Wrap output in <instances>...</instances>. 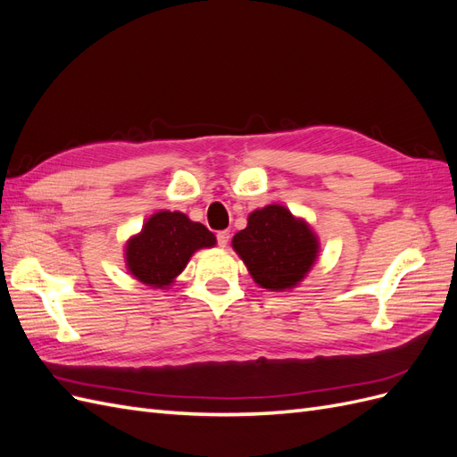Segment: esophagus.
Listing matches in <instances>:
<instances>
[{
  "mask_svg": "<svg viewBox=\"0 0 457 457\" xmlns=\"http://www.w3.org/2000/svg\"><path fill=\"white\" fill-rule=\"evenodd\" d=\"M228 240H230V232H228V230L217 232V242H219L220 247H227V245H228Z\"/></svg>",
  "mask_w": 457,
  "mask_h": 457,
  "instance_id": "obj_1",
  "label": "esophagus"
}]
</instances>
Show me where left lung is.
Listing matches in <instances>:
<instances>
[{"instance_id":"left-lung-1","label":"left lung","mask_w":457,"mask_h":457,"mask_svg":"<svg viewBox=\"0 0 457 457\" xmlns=\"http://www.w3.org/2000/svg\"><path fill=\"white\" fill-rule=\"evenodd\" d=\"M232 250L257 286L286 292L305 280L320 253V240L305 219L270 204L247 215V227L234 234Z\"/></svg>"}]
</instances>
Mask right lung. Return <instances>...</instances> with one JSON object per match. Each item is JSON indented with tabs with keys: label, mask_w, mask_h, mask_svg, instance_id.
<instances>
[{
	"label": "right lung",
	"mask_w": 457,
	"mask_h": 457,
	"mask_svg": "<svg viewBox=\"0 0 457 457\" xmlns=\"http://www.w3.org/2000/svg\"><path fill=\"white\" fill-rule=\"evenodd\" d=\"M215 244V234L202 223H195L181 212L160 210L126 242L123 259L135 280L165 289L185 270L192 255Z\"/></svg>",
	"instance_id": "1"
}]
</instances>
